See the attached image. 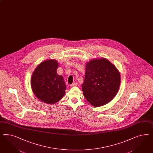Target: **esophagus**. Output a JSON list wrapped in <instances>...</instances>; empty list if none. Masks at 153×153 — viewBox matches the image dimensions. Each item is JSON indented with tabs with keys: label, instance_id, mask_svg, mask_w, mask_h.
<instances>
[{
	"label": "esophagus",
	"instance_id": "34e87169",
	"mask_svg": "<svg viewBox=\"0 0 153 153\" xmlns=\"http://www.w3.org/2000/svg\"><path fill=\"white\" fill-rule=\"evenodd\" d=\"M78 85V83H73V84H71L70 85V87H76Z\"/></svg>",
	"mask_w": 153,
	"mask_h": 153
}]
</instances>
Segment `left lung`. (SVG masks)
Wrapping results in <instances>:
<instances>
[{"instance_id":"obj_1","label":"left lung","mask_w":153,"mask_h":153,"mask_svg":"<svg viewBox=\"0 0 153 153\" xmlns=\"http://www.w3.org/2000/svg\"><path fill=\"white\" fill-rule=\"evenodd\" d=\"M120 83V71L107 59H94L86 64L82 89L92 105L100 107L109 103L118 93Z\"/></svg>"}]
</instances>
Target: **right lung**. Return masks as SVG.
<instances>
[{"instance_id":"obj_1","label":"right lung","mask_w":153,"mask_h":153,"mask_svg":"<svg viewBox=\"0 0 153 153\" xmlns=\"http://www.w3.org/2000/svg\"><path fill=\"white\" fill-rule=\"evenodd\" d=\"M58 62L55 59L42 61L33 72L32 90L36 97L45 103L53 105L64 96L66 85L63 76L57 74Z\"/></svg>"}]
</instances>
